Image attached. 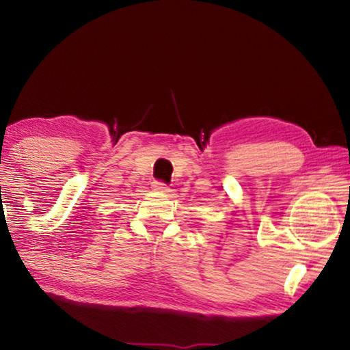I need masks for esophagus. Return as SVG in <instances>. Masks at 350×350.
<instances>
[{
    "label": "esophagus",
    "mask_w": 350,
    "mask_h": 350,
    "mask_svg": "<svg viewBox=\"0 0 350 350\" xmlns=\"http://www.w3.org/2000/svg\"><path fill=\"white\" fill-rule=\"evenodd\" d=\"M152 188L157 189V191H162V193L168 191V189H170L167 183L162 182V180H154V182H152Z\"/></svg>",
    "instance_id": "obj_1"
}]
</instances>
